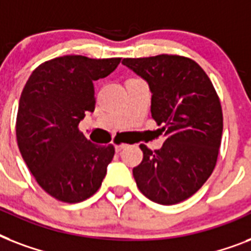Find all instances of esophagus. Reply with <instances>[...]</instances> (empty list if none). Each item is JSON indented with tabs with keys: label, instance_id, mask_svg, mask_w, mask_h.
Instances as JSON below:
<instances>
[{
	"label": "esophagus",
	"instance_id": "1",
	"mask_svg": "<svg viewBox=\"0 0 251 251\" xmlns=\"http://www.w3.org/2000/svg\"><path fill=\"white\" fill-rule=\"evenodd\" d=\"M126 143H117V145H116V151H117V152H120V151H121V150H124L126 147Z\"/></svg>",
	"mask_w": 251,
	"mask_h": 251
}]
</instances>
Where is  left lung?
<instances>
[{
    "label": "left lung",
    "instance_id": "obj_1",
    "mask_svg": "<svg viewBox=\"0 0 251 251\" xmlns=\"http://www.w3.org/2000/svg\"><path fill=\"white\" fill-rule=\"evenodd\" d=\"M149 83L151 114L164 133L160 150L141 145L133 169L138 189L159 204H176L203 186L218 161L223 134L220 100L204 70L177 54L124 58Z\"/></svg>",
    "mask_w": 251,
    "mask_h": 251
}]
</instances>
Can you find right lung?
Wrapping results in <instances>:
<instances>
[{"mask_svg": "<svg viewBox=\"0 0 251 251\" xmlns=\"http://www.w3.org/2000/svg\"><path fill=\"white\" fill-rule=\"evenodd\" d=\"M121 58L64 56L45 61L29 75L19 99L17 142L37 183L65 203L86 201L99 190L114 146L91 143L78 125L95 109L94 82Z\"/></svg>", "mask_w": 251, "mask_h": 251, "instance_id": "add662e5", "label": "right lung"}]
</instances>
